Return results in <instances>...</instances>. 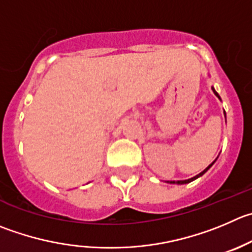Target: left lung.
<instances>
[{"label": "left lung", "mask_w": 252, "mask_h": 252, "mask_svg": "<svg viewBox=\"0 0 252 252\" xmlns=\"http://www.w3.org/2000/svg\"><path fill=\"white\" fill-rule=\"evenodd\" d=\"M213 89V92H214V94L215 95H217V96H218V99H220V96H219V94H218V93L217 92H215V89L214 88H212ZM225 112V111H224ZM214 162H215V160H214ZM214 162H213V163L212 164H209V166H208L207 167V168H205L204 169V171H203L202 172V173H199V174H196V176L195 177H193V178H190V179H186V181H171V182H169V183H172V184H187V183H190V182H193L194 181V179H196V178H199V177H202L203 176V174H204L205 173V172H207L208 171V169H209L210 168V167H212L213 166V164H214Z\"/></svg>", "instance_id": "obj_1"}]
</instances>
